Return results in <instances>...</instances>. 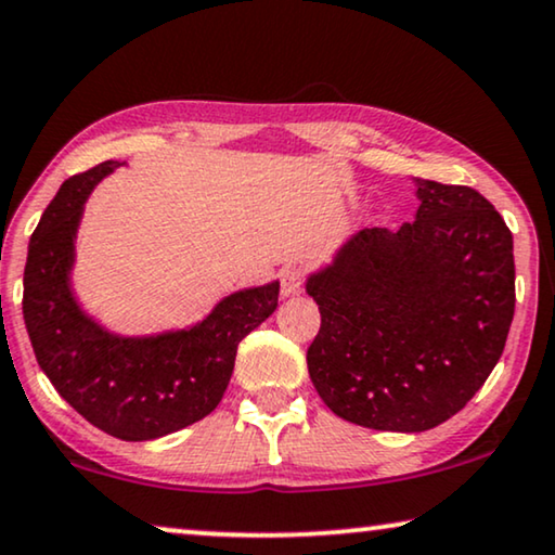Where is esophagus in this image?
I'll list each match as a JSON object with an SVG mask.
<instances>
[{"instance_id":"esophagus-1","label":"esophagus","mask_w":555,"mask_h":555,"mask_svg":"<svg viewBox=\"0 0 555 555\" xmlns=\"http://www.w3.org/2000/svg\"><path fill=\"white\" fill-rule=\"evenodd\" d=\"M302 270L297 268H285L283 272H280V295L283 297H295L302 293Z\"/></svg>"}]
</instances>
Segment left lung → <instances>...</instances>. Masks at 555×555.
I'll return each instance as SVG.
<instances>
[{
  "mask_svg": "<svg viewBox=\"0 0 555 555\" xmlns=\"http://www.w3.org/2000/svg\"><path fill=\"white\" fill-rule=\"evenodd\" d=\"M415 220L350 235L305 278L320 333L308 373L335 415L423 433L476 396L516 310L513 235L465 184L415 178Z\"/></svg>",
  "mask_w": 555,
  "mask_h": 555,
  "instance_id": "obj_1",
  "label": "left lung"
}]
</instances>
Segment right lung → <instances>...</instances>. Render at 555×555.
Segmentation results:
<instances>
[{
  "mask_svg": "<svg viewBox=\"0 0 555 555\" xmlns=\"http://www.w3.org/2000/svg\"><path fill=\"white\" fill-rule=\"evenodd\" d=\"M125 163L64 180L39 218L24 268V325L54 390L112 438L155 440L210 415L228 390L237 345L278 308L280 280L224 295L197 323L125 335L75 293L77 232L94 188Z\"/></svg>",
  "mask_w": 555,
  "mask_h": 555,
  "instance_id": "obj_1",
  "label": "right lung"
}]
</instances>
